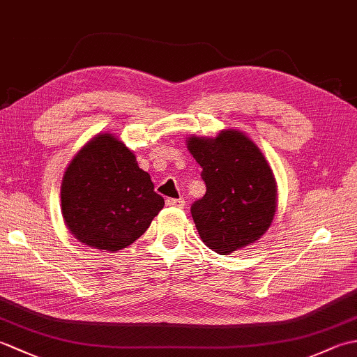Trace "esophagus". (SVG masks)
<instances>
[{
	"label": "esophagus",
	"instance_id": "34e87169",
	"mask_svg": "<svg viewBox=\"0 0 357 357\" xmlns=\"http://www.w3.org/2000/svg\"><path fill=\"white\" fill-rule=\"evenodd\" d=\"M165 204L169 207H178V208H183L184 206H185V201L183 199V198H179V199H174V198H169L165 201Z\"/></svg>",
	"mask_w": 357,
	"mask_h": 357
}]
</instances>
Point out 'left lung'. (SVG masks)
Segmentation results:
<instances>
[{
  "mask_svg": "<svg viewBox=\"0 0 357 357\" xmlns=\"http://www.w3.org/2000/svg\"><path fill=\"white\" fill-rule=\"evenodd\" d=\"M187 149L207 187L190 208L204 244L221 255L253 244L271 225L278 201L275 176L259 147L229 128L216 138L190 136Z\"/></svg>",
  "mask_w": 357,
  "mask_h": 357,
  "instance_id": "left-lung-1",
  "label": "left lung"
}]
</instances>
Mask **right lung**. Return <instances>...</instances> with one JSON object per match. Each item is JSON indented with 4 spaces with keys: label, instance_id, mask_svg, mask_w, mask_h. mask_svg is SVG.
<instances>
[{
    "label": "right lung",
    "instance_id": "right-lung-1",
    "mask_svg": "<svg viewBox=\"0 0 357 357\" xmlns=\"http://www.w3.org/2000/svg\"><path fill=\"white\" fill-rule=\"evenodd\" d=\"M164 207L150 174L110 133L96 135L70 161L61 184L67 229L82 244L118 252L138 239Z\"/></svg>",
    "mask_w": 357,
    "mask_h": 357
}]
</instances>
